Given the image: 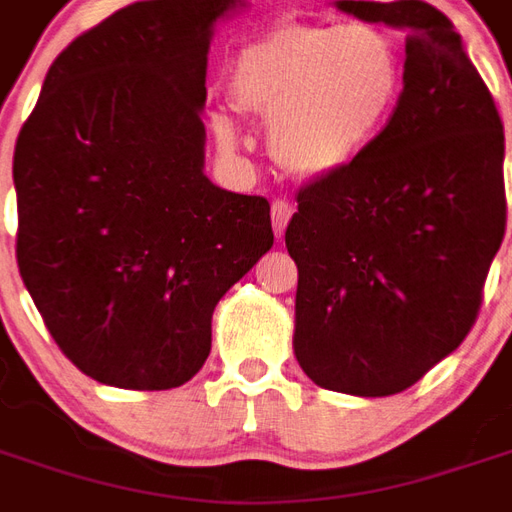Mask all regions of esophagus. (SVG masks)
Listing matches in <instances>:
<instances>
[{
    "mask_svg": "<svg viewBox=\"0 0 512 512\" xmlns=\"http://www.w3.org/2000/svg\"><path fill=\"white\" fill-rule=\"evenodd\" d=\"M290 216H293V205H290L288 200H277L271 205V222H274V233H277V238H282V233H285Z\"/></svg>",
    "mask_w": 512,
    "mask_h": 512,
    "instance_id": "1",
    "label": "esophagus"
}]
</instances>
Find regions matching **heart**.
Masks as SVG:
<instances>
[{"label":"heart","mask_w":512,"mask_h":512,"mask_svg":"<svg viewBox=\"0 0 512 512\" xmlns=\"http://www.w3.org/2000/svg\"><path fill=\"white\" fill-rule=\"evenodd\" d=\"M406 68L397 43L373 24L282 21L238 51L235 109L271 126V153L296 178H332L359 164L397 117ZM222 153L241 136L211 117Z\"/></svg>","instance_id":"heart-1"}]
</instances>
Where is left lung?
<instances>
[{
    "label": "left lung",
    "mask_w": 512,
    "mask_h": 512,
    "mask_svg": "<svg viewBox=\"0 0 512 512\" xmlns=\"http://www.w3.org/2000/svg\"><path fill=\"white\" fill-rule=\"evenodd\" d=\"M406 32L397 117L359 164L299 191L285 246L299 268L293 354L323 389L403 392L472 329L505 238V131L441 10L337 0Z\"/></svg>",
    "instance_id": "1"
}]
</instances>
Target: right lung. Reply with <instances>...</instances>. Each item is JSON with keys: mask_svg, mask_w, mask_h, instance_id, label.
Instances as JSON below:
<instances>
[{"mask_svg": "<svg viewBox=\"0 0 512 512\" xmlns=\"http://www.w3.org/2000/svg\"><path fill=\"white\" fill-rule=\"evenodd\" d=\"M246 0H145L54 60L13 156L21 279L98 384L175 389L216 304L274 244L271 205L205 175L213 29Z\"/></svg>", "mask_w": 512, "mask_h": 512, "instance_id": "add662e5", "label": "right lung"}]
</instances>
